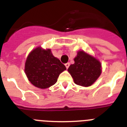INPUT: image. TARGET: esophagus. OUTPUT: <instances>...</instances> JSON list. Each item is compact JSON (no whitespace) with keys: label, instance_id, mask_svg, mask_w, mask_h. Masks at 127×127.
Segmentation results:
<instances>
[{"label":"esophagus","instance_id":"obj_1","mask_svg":"<svg viewBox=\"0 0 127 127\" xmlns=\"http://www.w3.org/2000/svg\"><path fill=\"white\" fill-rule=\"evenodd\" d=\"M69 66H70L69 63H67L65 64V66H66V68H68L69 67Z\"/></svg>","mask_w":127,"mask_h":127}]
</instances>
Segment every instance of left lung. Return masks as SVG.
<instances>
[{"mask_svg": "<svg viewBox=\"0 0 127 127\" xmlns=\"http://www.w3.org/2000/svg\"><path fill=\"white\" fill-rule=\"evenodd\" d=\"M74 63L68 68L76 84L90 86L94 83L101 73L99 61L84 51H79L74 58Z\"/></svg>", "mask_w": 127, "mask_h": 127, "instance_id": "left-lung-1", "label": "left lung"}]
</instances>
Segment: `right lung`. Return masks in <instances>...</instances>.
<instances>
[{
	"label": "right lung",
	"mask_w": 127,
	"mask_h": 127,
	"mask_svg": "<svg viewBox=\"0 0 127 127\" xmlns=\"http://www.w3.org/2000/svg\"><path fill=\"white\" fill-rule=\"evenodd\" d=\"M66 68L55 57L50 49L37 47L29 54L25 64V72L31 83L45 89L57 82L58 77Z\"/></svg>",
	"instance_id": "add662e5"
}]
</instances>
